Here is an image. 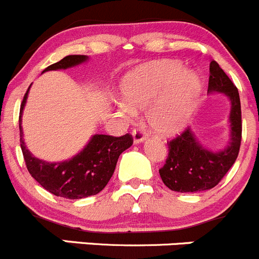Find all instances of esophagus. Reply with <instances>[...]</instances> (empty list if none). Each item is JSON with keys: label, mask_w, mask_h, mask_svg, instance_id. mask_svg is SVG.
Here are the masks:
<instances>
[{"label": "esophagus", "mask_w": 259, "mask_h": 259, "mask_svg": "<svg viewBox=\"0 0 259 259\" xmlns=\"http://www.w3.org/2000/svg\"><path fill=\"white\" fill-rule=\"evenodd\" d=\"M132 137H133V142L141 143V142H143V141H146L147 136H146V133L143 132L142 130L136 128V130L132 131Z\"/></svg>", "instance_id": "esophagus-1"}]
</instances>
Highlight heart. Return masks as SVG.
Listing matches in <instances>:
<instances>
[{"instance_id": "b5f03b06", "label": "heart", "mask_w": 259, "mask_h": 259, "mask_svg": "<svg viewBox=\"0 0 259 259\" xmlns=\"http://www.w3.org/2000/svg\"><path fill=\"white\" fill-rule=\"evenodd\" d=\"M122 99L117 111L122 117L147 111L151 130L170 137L185 130L203 92L196 71L184 69L178 60H156L131 70L121 81Z\"/></svg>"}]
</instances>
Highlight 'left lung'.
<instances>
[{
	"mask_svg": "<svg viewBox=\"0 0 259 259\" xmlns=\"http://www.w3.org/2000/svg\"><path fill=\"white\" fill-rule=\"evenodd\" d=\"M209 70L208 92L224 94L230 101L229 142L223 150L211 151L201 145L190 127L167 142L168 156L158 172L163 184L178 193H199L213 189L232 167L239 153L242 140L239 93L215 60L210 63Z\"/></svg>",
	"mask_w": 259,
	"mask_h": 259,
	"instance_id": "8db88e82",
	"label": "left lung"
}]
</instances>
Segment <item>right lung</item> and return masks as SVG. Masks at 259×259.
Segmentation results:
<instances>
[{"label":"right lung","instance_id":"add662e5","mask_svg":"<svg viewBox=\"0 0 259 259\" xmlns=\"http://www.w3.org/2000/svg\"><path fill=\"white\" fill-rule=\"evenodd\" d=\"M88 60L87 55H68L58 63L48 66L49 70H61L83 64ZM31 87V85H30ZM30 87L20 108V143L22 155L32 178L51 194L65 199H83L97 195L103 190L116 168L119 155L133 143L130 133L121 137L107 135H94L80 152L60 162H48L35 157L24 141L21 117L27 101Z\"/></svg>","mask_w":259,"mask_h":259}]
</instances>
